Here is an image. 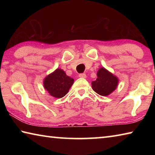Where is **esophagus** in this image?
I'll use <instances>...</instances> for the list:
<instances>
[{
    "label": "esophagus",
    "mask_w": 155,
    "mask_h": 155,
    "mask_svg": "<svg viewBox=\"0 0 155 155\" xmlns=\"http://www.w3.org/2000/svg\"><path fill=\"white\" fill-rule=\"evenodd\" d=\"M78 77H79L80 78H86V74H80L79 75H78Z\"/></svg>",
    "instance_id": "34e87169"
}]
</instances>
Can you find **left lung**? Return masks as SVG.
Segmentation results:
<instances>
[{
	"instance_id": "1",
	"label": "left lung",
	"mask_w": 155,
	"mask_h": 155,
	"mask_svg": "<svg viewBox=\"0 0 155 155\" xmlns=\"http://www.w3.org/2000/svg\"><path fill=\"white\" fill-rule=\"evenodd\" d=\"M119 79L104 67L99 68L97 72V78L91 82L93 90L99 95L107 96L114 91L118 85Z\"/></svg>"
}]
</instances>
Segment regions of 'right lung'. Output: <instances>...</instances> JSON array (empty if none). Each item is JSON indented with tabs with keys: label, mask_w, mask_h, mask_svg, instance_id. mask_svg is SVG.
I'll use <instances>...</instances> for the list:
<instances>
[{
	"label": "right lung",
	"mask_w": 155,
	"mask_h": 155,
	"mask_svg": "<svg viewBox=\"0 0 155 155\" xmlns=\"http://www.w3.org/2000/svg\"><path fill=\"white\" fill-rule=\"evenodd\" d=\"M73 83L74 78L68 77L61 68H57L46 76L43 81L44 89L56 98H61L66 95Z\"/></svg>",
	"instance_id": "right-lung-1"
}]
</instances>
